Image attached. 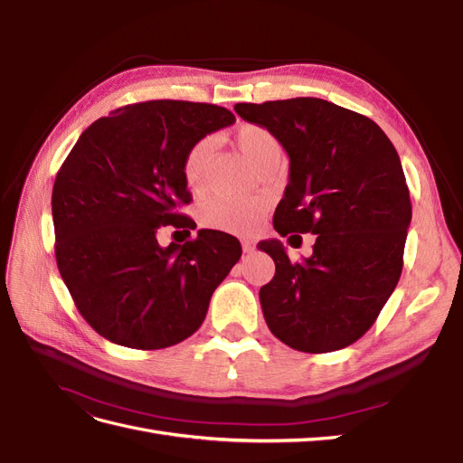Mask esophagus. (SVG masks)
Instances as JSON below:
<instances>
[{"mask_svg": "<svg viewBox=\"0 0 463 463\" xmlns=\"http://www.w3.org/2000/svg\"><path fill=\"white\" fill-rule=\"evenodd\" d=\"M241 247H243V253H245V255L255 253V243H253V241L243 240V241H241Z\"/></svg>", "mask_w": 463, "mask_h": 463, "instance_id": "34e87169", "label": "esophagus"}]
</instances>
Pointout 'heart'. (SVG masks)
<instances>
[{
	"instance_id": "heart-1",
	"label": "heart",
	"mask_w": 463,
	"mask_h": 463,
	"mask_svg": "<svg viewBox=\"0 0 463 463\" xmlns=\"http://www.w3.org/2000/svg\"><path fill=\"white\" fill-rule=\"evenodd\" d=\"M233 145L243 152L257 172L266 165L282 158V145L278 138L264 128L253 123L240 125L233 131ZM214 156L213 138H199L184 154L181 160V174L185 185L191 191H201L208 179L210 162ZM266 213V203L262 199H235V197H213L203 203L199 210L201 223L208 230L226 233H247L253 230Z\"/></svg>"
}]
</instances>
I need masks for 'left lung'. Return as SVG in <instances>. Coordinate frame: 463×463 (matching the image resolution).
<instances>
[{"mask_svg": "<svg viewBox=\"0 0 463 463\" xmlns=\"http://www.w3.org/2000/svg\"><path fill=\"white\" fill-rule=\"evenodd\" d=\"M235 111L289 156L274 230L317 235L313 255L298 262L278 240L260 241L276 264L259 293L266 325L298 352L347 347L373 326L402 274L411 201L398 152L373 119L320 98Z\"/></svg>", "mask_w": 463, "mask_h": 463, "instance_id": "1", "label": "left lung"}]
</instances>
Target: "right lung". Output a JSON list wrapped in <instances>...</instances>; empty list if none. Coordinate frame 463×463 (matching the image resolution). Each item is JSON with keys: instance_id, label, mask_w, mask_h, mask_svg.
<instances>
[{"instance_id": "obj_1", "label": "right lung", "mask_w": 463, "mask_h": 463, "mask_svg": "<svg viewBox=\"0 0 463 463\" xmlns=\"http://www.w3.org/2000/svg\"><path fill=\"white\" fill-rule=\"evenodd\" d=\"M235 121L214 104L150 100L85 129L52 191L55 260L79 313L106 340L162 349L197 332L214 289L241 257L233 235L199 230L158 243L162 226L191 228L185 150Z\"/></svg>"}]
</instances>
